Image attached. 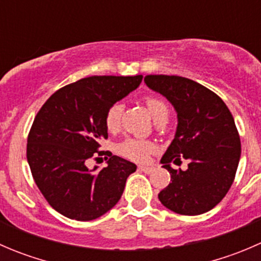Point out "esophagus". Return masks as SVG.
I'll return each instance as SVG.
<instances>
[{"label": "esophagus", "instance_id": "1", "mask_svg": "<svg viewBox=\"0 0 261 261\" xmlns=\"http://www.w3.org/2000/svg\"><path fill=\"white\" fill-rule=\"evenodd\" d=\"M139 170H141V172L144 173H151L152 172V167H147V165H141V167H139Z\"/></svg>", "mask_w": 261, "mask_h": 261}]
</instances>
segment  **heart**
Instances as JSON below:
<instances>
[{"label":"heart","mask_w":261,"mask_h":261,"mask_svg":"<svg viewBox=\"0 0 261 261\" xmlns=\"http://www.w3.org/2000/svg\"><path fill=\"white\" fill-rule=\"evenodd\" d=\"M145 103L154 120L167 117L169 115V107L163 98L156 96H149L145 98ZM121 122V105L114 103L109 107L105 115V125L109 131H116L120 127ZM155 150V145L151 141L139 140V139H126L117 145L118 154L135 162H144Z\"/></svg>","instance_id":"obj_1"}]
</instances>
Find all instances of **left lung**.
Segmentation results:
<instances>
[{
    "instance_id": "8db88e82",
    "label": "left lung",
    "mask_w": 261,
    "mask_h": 261,
    "mask_svg": "<svg viewBox=\"0 0 261 261\" xmlns=\"http://www.w3.org/2000/svg\"><path fill=\"white\" fill-rule=\"evenodd\" d=\"M144 81L178 114L175 138L162 158L172 179L158 194L159 201L179 215L210 211L232 186L240 160V136L230 110L215 92L188 78L151 74ZM181 157L190 160L188 170L170 168Z\"/></svg>"
}]
</instances>
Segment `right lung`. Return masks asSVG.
Segmentation results:
<instances>
[{
    "label": "right lung",
    "instance_id": "obj_1",
    "mask_svg": "<svg viewBox=\"0 0 261 261\" xmlns=\"http://www.w3.org/2000/svg\"><path fill=\"white\" fill-rule=\"evenodd\" d=\"M143 75H92L67 84L49 97L36 114L28 135L26 158L36 186L46 202L63 216L77 221L98 218L112 208L136 165L109 154L99 172L87 162L107 139L105 115L127 96ZM97 159V158H96Z\"/></svg>",
    "mask_w": 261,
    "mask_h": 261
}]
</instances>
